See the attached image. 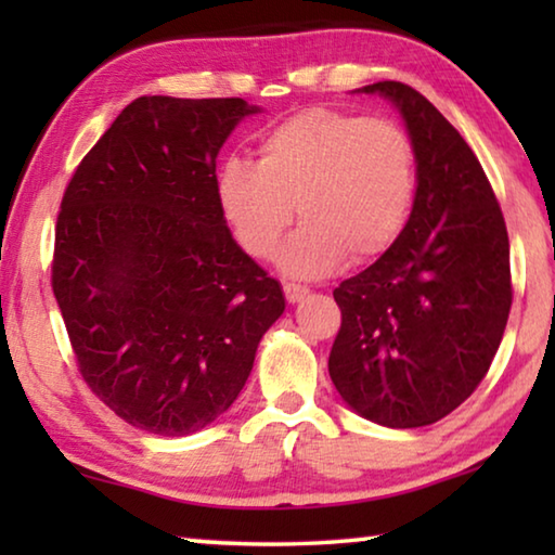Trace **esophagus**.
<instances>
[{"label": "esophagus", "instance_id": "obj_1", "mask_svg": "<svg viewBox=\"0 0 555 555\" xmlns=\"http://www.w3.org/2000/svg\"><path fill=\"white\" fill-rule=\"evenodd\" d=\"M284 296H286L288 304H298V300H304L308 296V286L284 284Z\"/></svg>", "mask_w": 555, "mask_h": 555}]
</instances>
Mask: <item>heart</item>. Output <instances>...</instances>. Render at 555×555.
Wrapping results in <instances>:
<instances>
[{
	"label": "heart",
	"mask_w": 555,
	"mask_h": 555,
	"mask_svg": "<svg viewBox=\"0 0 555 555\" xmlns=\"http://www.w3.org/2000/svg\"><path fill=\"white\" fill-rule=\"evenodd\" d=\"M416 181V149L399 121L311 107L259 139L257 164L232 156L220 166L218 203L255 259L274 257L298 212L304 228L281 264L294 276H323L397 244Z\"/></svg>",
	"instance_id": "1"
}]
</instances>
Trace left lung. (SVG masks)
I'll return each instance as SVG.
<instances>
[{"label":"left lung","instance_id":"1","mask_svg":"<svg viewBox=\"0 0 555 555\" xmlns=\"http://www.w3.org/2000/svg\"><path fill=\"white\" fill-rule=\"evenodd\" d=\"M362 90L399 107L418 185L397 244L333 291L343 323L327 370L360 416L418 428L455 411L490 370L512 308L509 234L473 149L418 90Z\"/></svg>","mask_w":555,"mask_h":555}]
</instances>
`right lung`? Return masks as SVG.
I'll use <instances>...</instances> for the list:
<instances>
[{
  "instance_id": "1",
  "label": "right lung",
  "mask_w": 555,
  "mask_h": 555,
  "mask_svg": "<svg viewBox=\"0 0 555 555\" xmlns=\"http://www.w3.org/2000/svg\"><path fill=\"white\" fill-rule=\"evenodd\" d=\"M255 112L242 98H137L63 193L51 286L75 362L149 434H195L228 411L286 308L218 203L215 158Z\"/></svg>"
}]
</instances>
